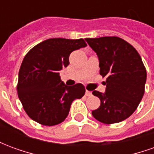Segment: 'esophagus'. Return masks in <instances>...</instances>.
Listing matches in <instances>:
<instances>
[{
  "label": "esophagus",
  "instance_id": "obj_1",
  "mask_svg": "<svg viewBox=\"0 0 154 154\" xmlns=\"http://www.w3.org/2000/svg\"><path fill=\"white\" fill-rule=\"evenodd\" d=\"M85 95H86V96H87V97H91V95H92V94H91V91H86V94H85Z\"/></svg>",
  "mask_w": 154,
  "mask_h": 154
}]
</instances>
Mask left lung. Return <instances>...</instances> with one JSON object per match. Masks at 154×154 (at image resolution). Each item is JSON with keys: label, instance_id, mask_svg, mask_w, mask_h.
Wrapping results in <instances>:
<instances>
[{"label": "left lung", "instance_id": "left-lung-1", "mask_svg": "<svg viewBox=\"0 0 154 154\" xmlns=\"http://www.w3.org/2000/svg\"><path fill=\"white\" fill-rule=\"evenodd\" d=\"M86 40L99 57L100 74L106 77V92L92 91L100 100L92 116L106 125L123 121L135 111L144 94L147 72L142 58L131 44L116 36Z\"/></svg>", "mask_w": 154, "mask_h": 154}]
</instances>
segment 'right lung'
<instances>
[{
	"label": "right lung",
	"mask_w": 154,
	"mask_h": 154,
	"mask_svg": "<svg viewBox=\"0 0 154 154\" xmlns=\"http://www.w3.org/2000/svg\"><path fill=\"white\" fill-rule=\"evenodd\" d=\"M87 45L83 38H48L27 53L19 72L17 92L30 119L43 125H58L67 118L72 102L83 97V85L66 86L59 71L68 66L72 52Z\"/></svg>",
	"instance_id": "add662e5"
}]
</instances>
